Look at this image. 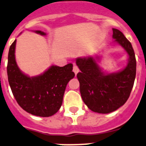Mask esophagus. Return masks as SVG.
Listing matches in <instances>:
<instances>
[{
  "label": "esophagus",
  "instance_id": "1",
  "mask_svg": "<svg viewBox=\"0 0 146 146\" xmlns=\"http://www.w3.org/2000/svg\"><path fill=\"white\" fill-rule=\"evenodd\" d=\"M73 72L75 73L76 75L77 73H79V67H78V66L76 65V64H74V65H73Z\"/></svg>",
  "mask_w": 146,
  "mask_h": 146
}]
</instances>
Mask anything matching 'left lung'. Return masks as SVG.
<instances>
[{
	"mask_svg": "<svg viewBox=\"0 0 146 146\" xmlns=\"http://www.w3.org/2000/svg\"><path fill=\"white\" fill-rule=\"evenodd\" d=\"M113 38L129 56L128 65L122 70L105 74L93 57L76 59L81 70L77 78L83 102L90 110L100 113L113 112L124 105L135 80L137 62L131 44L117 29H113Z\"/></svg>",
	"mask_w": 146,
	"mask_h": 146,
	"instance_id": "left-lung-1",
	"label": "left lung"
}]
</instances>
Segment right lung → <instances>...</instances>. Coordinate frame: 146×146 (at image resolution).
Segmentation results:
<instances>
[{
  "instance_id": "right-lung-1",
  "label": "right lung",
  "mask_w": 146,
  "mask_h": 146,
  "mask_svg": "<svg viewBox=\"0 0 146 146\" xmlns=\"http://www.w3.org/2000/svg\"><path fill=\"white\" fill-rule=\"evenodd\" d=\"M45 35L44 32L35 31ZM16 40L9 47L7 76L13 96L27 112L47 117L55 114L62 106L67 83L75 76L73 64L64 67L52 65L40 76L29 77L19 70L15 58Z\"/></svg>"
}]
</instances>
